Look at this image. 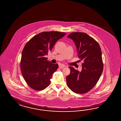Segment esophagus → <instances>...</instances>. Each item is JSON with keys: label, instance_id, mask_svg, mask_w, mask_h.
I'll return each mask as SVG.
<instances>
[{"label": "esophagus", "instance_id": "1", "mask_svg": "<svg viewBox=\"0 0 121 121\" xmlns=\"http://www.w3.org/2000/svg\"><path fill=\"white\" fill-rule=\"evenodd\" d=\"M66 67V66H65V65H60L59 66V67L60 68H64V67Z\"/></svg>", "mask_w": 121, "mask_h": 121}]
</instances>
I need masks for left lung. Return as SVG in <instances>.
Instances as JSON below:
<instances>
[{"instance_id": "left-lung-1", "label": "left lung", "mask_w": 121, "mask_h": 121, "mask_svg": "<svg viewBox=\"0 0 121 121\" xmlns=\"http://www.w3.org/2000/svg\"><path fill=\"white\" fill-rule=\"evenodd\" d=\"M67 38L74 42L78 56L83 63L80 71L69 67L71 72L66 77L67 84L73 92L85 93L95 86L102 73L101 50L98 42L85 33H72Z\"/></svg>"}]
</instances>
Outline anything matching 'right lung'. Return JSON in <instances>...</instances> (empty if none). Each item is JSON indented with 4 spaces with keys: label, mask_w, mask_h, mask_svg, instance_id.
Listing matches in <instances>:
<instances>
[{
    "label": "right lung",
    "mask_w": 121,
    "mask_h": 121,
    "mask_svg": "<svg viewBox=\"0 0 121 121\" xmlns=\"http://www.w3.org/2000/svg\"><path fill=\"white\" fill-rule=\"evenodd\" d=\"M65 34L57 31L44 32L34 36L26 44L21 54V72L26 82L33 89L42 90L50 84L58 65L45 57Z\"/></svg>",
    "instance_id": "obj_1"
}]
</instances>
